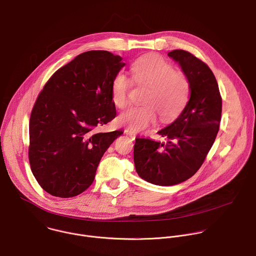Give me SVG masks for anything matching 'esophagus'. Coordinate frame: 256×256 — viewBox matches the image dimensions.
Wrapping results in <instances>:
<instances>
[{
  "instance_id": "esophagus-1",
  "label": "esophagus",
  "mask_w": 256,
  "mask_h": 256,
  "mask_svg": "<svg viewBox=\"0 0 256 256\" xmlns=\"http://www.w3.org/2000/svg\"><path fill=\"white\" fill-rule=\"evenodd\" d=\"M124 132H126V134H128V136H130V138H132V140H134V138H136V134H134L132 130L126 128Z\"/></svg>"
}]
</instances>
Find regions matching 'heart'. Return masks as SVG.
Here are the masks:
<instances>
[{
    "label": "heart",
    "instance_id": "b5f03b06",
    "mask_svg": "<svg viewBox=\"0 0 256 256\" xmlns=\"http://www.w3.org/2000/svg\"><path fill=\"white\" fill-rule=\"evenodd\" d=\"M132 78L138 86H148L142 102L120 114L118 120L134 132L146 130L160 116L168 122L178 118L186 108L190 96V82L182 72L158 56H148L136 60L130 66ZM132 82L128 74L118 72L112 82V98L120 108L130 102Z\"/></svg>",
    "mask_w": 256,
    "mask_h": 256
}]
</instances>
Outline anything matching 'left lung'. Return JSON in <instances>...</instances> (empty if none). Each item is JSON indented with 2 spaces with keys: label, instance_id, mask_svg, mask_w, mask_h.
<instances>
[{
  "label": "left lung",
  "instance_id": "8db88e82",
  "mask_svg": "<svg viewBox=\"0 0 256 256\" xmlns=\"http://www.w3.org/2000/svg\"><path fill=\"white\" fill-rule=\"evenodd\" d=\"M182 66L190 82V96L180 116L158 132L166 142L136 138L134 160L138 176L156 186L186 182L202 166L220 130L222 100L210 66L192 54H168Z\"/></svg>",
  "mask_w": 256,
  "mask_h": 256
}]
</instances>
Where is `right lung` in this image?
I'll list each match as a JSON object with an SVG mask.
<instances>
[{
	"label": "right lung",
	"mask_w": 256,
	"mask_h": 256,
	"mask_svg": "<svg viewBox=\"0 0 256 256\" xmlns=\"http://www.w3.org/2000/svg\"><path fill=\"white\" fill-rule=\"evenodd\" d=\"M108 50H88L58 68L32 110L28 160L48 194L72 198L94 182L102 156L122 130L98 132L116 118L112 82L124 66Z\"/></svg>",
	"instance_id": "obj_1"
}]
</instances>
